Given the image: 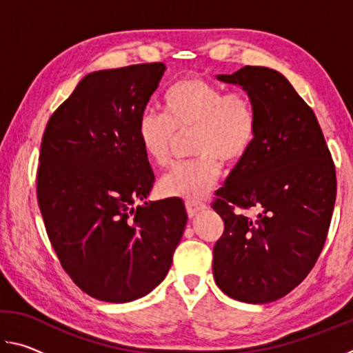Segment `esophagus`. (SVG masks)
<instances>
[{"mask_svg":"<svg viewBox=\"0 0 353 353\" xmlns=\"http://www.w3.org/2000/svg\"><path fill=\"white\" fill-rule=\"evenodd\" d=\"M185 208H187V213L190 218H193L198 214L201 210H204L205 204L204 202H199V201H187L185 202Z\"/></svg>","mask_w":353,"mask_h":353,"instance_id":"obj_1","label":"esophagus"}]
</instances>
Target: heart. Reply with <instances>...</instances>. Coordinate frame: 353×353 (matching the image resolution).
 Masks as SVG:
<instances>
[{
	"mask_svg": "<svg viewBox=\"0 0 353 353\" xmlns=\"http://www.w3.org/2000/svg\"><path fill=\"white\" fill-rule=\"evenodd\" d=\"M193 162L179 163L159 181L166 198L201 199L213 188L221 163L235 166L249 154L256 135V113L246 92H225L201 76H187L165 92L163 115L145 112L139 119L140 146L154 165L171 162L177 135H190Z\"/></svg>",
	"mask_w": 353,
	"mask_h": 353,
	"instance_id": "obj_1",
	"label": "heart"
}]
</instances>
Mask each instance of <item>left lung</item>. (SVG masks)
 <instances>
[{"mask_svg": "<svg viewBox=\"0 0 353 353\" xmlns=\"http://www.w3.org/2000/svg\"><path fill=\"white\" fill-rule=\"evenodd\" d=\"M219 81L252 99L256 135L212 202L224 221L213 248V276L223 292L248 303L288 294L313 270L336 199V171L321 126L279 71L243 67ZM256 208V219L243 210Z\"/></svg>", "mask_w": 353, "mask_h": 353, "instance_id": "left-lung-1", "label": "left lung"}]
</instances>
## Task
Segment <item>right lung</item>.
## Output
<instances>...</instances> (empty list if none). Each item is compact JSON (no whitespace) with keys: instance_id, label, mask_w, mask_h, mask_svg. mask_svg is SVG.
<instances>
[{"instance_id":"1","label":"right lung","mask_w":353,"mask_h":353,"mask_svg":"<svg viewBox=\"0 0 353 353\" xmlns=\"http://www.w3.org/2000/svg\"><path fill=\"white\" fill-rule=\"evenodd\" d=\"M165 70L154 62L87 74L41 139L37 201L48 238L65 272L98 301L152 291L187 223L181 199L134 207L154 183L137 128Z\"/></svg>"}]
</instances>
